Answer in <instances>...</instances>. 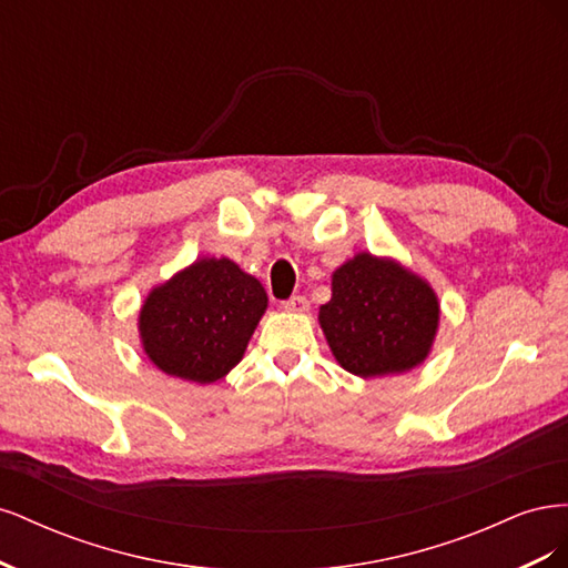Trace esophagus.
Segmentation results:
<instances>
[{"label":"esophagus","mask_w":568,"mask_h":568,"mask_svg":"<svg viewBox=\"0 0 568 568\" xmlns=\"http://www.w3.org/2000/svg\"><path fill=\"white\" fill-rule=\"evenodd\" d=\"M307 307H311V303H307L305 296H291L284 301V311L288 313H307Z\"/></svg>","instance_id":"1"}]
</instances>
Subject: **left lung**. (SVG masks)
I'll return each instance as SVG.
<instances>
[{"label":"left lung","mask_w":568,"mask_h":568,"mask_svg":"<svg viewBox=\"0 0 568 568\" xmlns=\"http://www.w3.org/2000/svg\"><path fill=\"white\" fill-rule=\"evenodd\" d=\"M320 326L336 363L363 379L405 374L434 348L440 303L434 286L395 257L359 251L332 274Z\"/></svg>","instance_id":"1"}]
</instances>
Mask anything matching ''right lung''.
<instances>
[{
	"label": "right lung",
	"instance_id": "add662e5",
	"mask_svg": "<svg viewBox=\"0 0 568 568\" xmlns=\"http://www.w3.org/2000/svg\"><path fill=\"white\" fill-rule=\"evenodd\" d=\"M265 311L267 294L253 274L230 257L203 255L149 291L136 329L151 365L213 384L242 363Z\"/></svg>",
	"mask_w": 568,
	"mask_h": 568
}]
</instances>
